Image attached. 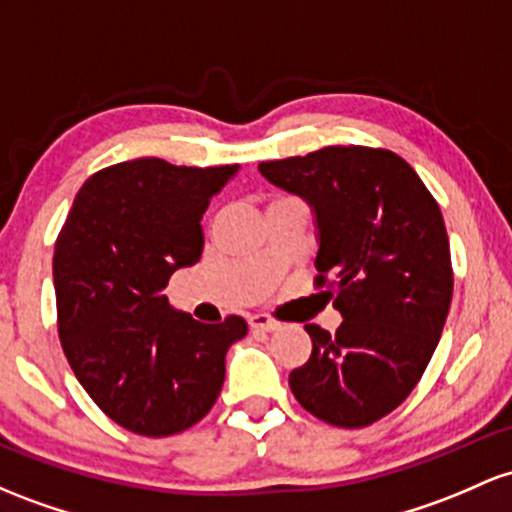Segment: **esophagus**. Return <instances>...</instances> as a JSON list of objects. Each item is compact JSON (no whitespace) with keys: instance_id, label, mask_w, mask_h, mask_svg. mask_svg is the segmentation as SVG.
<instances>
[{"instance_id":"1","label":"esophagus","mask_w":512,"mask_h":512,"mask_svg":"<svg viewBox=\"0 0 512 512\" xmlns=\"http://www.w3.org/2000/svg\"><path fill=\"white\" fill-rule=\"evenodd\" d=\"M250 328L260 330V333H274L279 328V323L272 316H267V313H255L250 318Z\"/></svg>"}]
</instances>
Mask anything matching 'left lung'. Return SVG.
<instances>
[{"label": "left lung", "instance_id": "1", "mask_svg": "<svg viewBox=\"0 0 512 512\" xmlns=\"http://www.w3.org/2000/svg\"><path fill=\"white\" fill-rule=\"evenodd\" d=\"M260 172L316 211V289L345 318L335 335L306 325L313 350L291 391L335 428H367L411 396L445 328L454 277L440 206L386 148L328 145Z\"/></svg>", "mask_w": 512, "mask_h": 512}]
</instances>
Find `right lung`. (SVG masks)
I'll return each mask as SVG.
<instances>
[{"mask_svg": "<svg viewBox=\"0 0 512 512\" xmlns=\"http://www.w3.org/2000/svg\"><path fill=\"white\" fill-rule=\"evenodd\" d=\"M235 165L138 157L94 172L55 240L58 335L82 389L121 428L167 437L216 403L226 352L247 323L172 311L167 282L204 250L201 218Z\"/></svg>", "mask_w": 512, "mask_h": 512, "instance_id": "add662e5", "label": "right lung"}]
</instances>
